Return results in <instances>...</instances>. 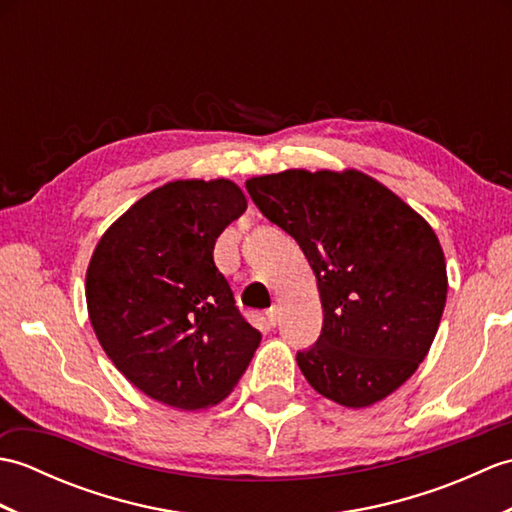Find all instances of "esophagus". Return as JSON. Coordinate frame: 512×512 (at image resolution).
I'll return each instance as SVG.
<instances>
[{
  "instance_id": "1",
  "label": "esophagus",
  "mask_w": 512,
  "mask_h": 512,
  "mask_svg": "<svg viewBox=\"0 0 512 512\" xmlns=\"http://www.w3.org/2000/svg\"><path fill=\"white\" fill-rule=\"evenodd\" d=\"M266 319L270 325H277L279 323V308L273 306L270 310H266Z\"/></svg>"
}]
</instances>
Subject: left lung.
<instances>
[{"label":"left lung","instance_id":"left-lung-1","mask_svg":"<svg viewBox=\"0 0 512 512\" xmlns=\"http://www.w3.org/2000/svg\"><path fill=\"white\" fill-rule=\"evenodd\" d=\"M270 222L297 239L317 277L323 328L299 369L321 396L369 407L416 372L447 303L433 228L361 171L288 169L246 182Z\"/></svg>","mask_w":512,"mask_h":512}]
</instances>
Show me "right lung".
Instances as JSON below:
<instances>
[{"mask_svg": "<svg viewBox=\"0 0 512 512\" xmlns=\"http://www.w3.org/2000/svg\"><path fill=\"white\" fill-rule=\"evenodd\" d=\"M246 211L231 180H176L107 228L85 275L96 339L143 394L195 411L231 394L262 341L213 262Z\"/></svg>", "mask_w": 512, "mask_h": 512, "instance_id": "1", "label": "right lung"}]
</instances>
